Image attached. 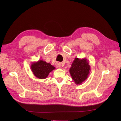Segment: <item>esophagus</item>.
Instances as JSON below:
<instances>
[{
    "instance_id": "obj_1",
    "label": "esophagus",
    "mask_w": 121,
    "mask_h": 121,
    "mask_svg": "<svg viewBox=\"0 0 121 121\" xmlns=\"http://www.w3.org/2000/svg\"><path fill=\"white\" fill-rule=\"evenodd\" d=\"M56 66L57 68H60V66H61V63H60V62H57L56 63Z\"/></svg>"
}]
</instances>
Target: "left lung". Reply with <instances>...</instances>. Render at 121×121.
<instances>
[{"label":"left lung","instance_id":"left-lung-1","mask_svg":"<svg viewBox=\"0 0 121 121\" xmlns=\"http://www.w3.org/2000/svg\"><path fill=\"white\" fill-rule=\"evenodd\" d=\"M86 59L76 58L71 65L70 73L72 78L77 85H80L88 77L91 68Z\"/></svg>","mask_w":121,"mask_h":121}]
</instances>
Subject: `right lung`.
<instances>
[{
  "instance_id": "right-lung-1",
  "label": "right lung",
  "mask_w": 121,
  "mask_h": 121,
  "mask_svg": "<svg viewBox=\"0 0 121 121\" xmlns=\"http://www.w3.org/2000/svg\"><path fill=\"white\" fill-rule=\"evenodd\" d=\"M30 66L34 75L39 79L46 78L49 73L55 69V68L50 63L43 60H39L37 62L33 63Z\"/></svg>"
}]
</instances>
